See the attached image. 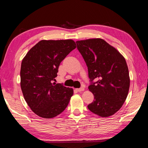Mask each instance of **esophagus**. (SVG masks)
Listing matches in <instances>:
<instances>
[{
	"mask_svg": "<svg viewBox=\"0 0 148 148\" xmlns=\"http://www.w3.org/2000/svg\"><path fill=\"white\" fill-rule=\"evenodd\" d=\"M76 90L77 91H78V92L83 91L84 90V87H80V88H77V89H76Z\"/></svg>",
	"mask_w": 148,
	"mask_h": 148,
	"instance_id": "obj_1",
	"label": "esophagus"
}]
</instances>
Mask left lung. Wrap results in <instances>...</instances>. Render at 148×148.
I'll use <instances>...</instances> for the list:
<instances>
[{
	"instance_id": "1",
	"label": "left lung",
	"mask_w": 148,
	"mask_h": 148,
	"mask_svg": "<svg viewBox=\"0 0 148 148\" xmlns=\"http://www.w3.org/2000/svg\"><path fill=\"white\" fill-rule=\"evenodd\" d=\"M76 44L88 69V88L94 95L93 102L87 108L101 117L112 116L121 108L129 92L126 61L116 48L101 38L77 41Z\"/></svg>"
}]
</instances>
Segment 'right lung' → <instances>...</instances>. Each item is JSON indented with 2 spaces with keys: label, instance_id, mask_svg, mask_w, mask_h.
Listing matches in <instances>:
<instances>
[{
  "label": "right lung",
  "instance_id": "1",
  "mask_svg": "<svg viewBox=\"0 0 148 148\" xmlns=\"http://www.w3.org/2000/svg\"><path fill=\"white\" fill-rule=\"evenodd\" d=\"M76 47L72 40H41L21 62V88L31 109L43 118H52L68 106L73 89L55 83L59 66Z\"/></svg>",
  "mask_w": 148,
  "mask_h": 148
}]
</instances>
